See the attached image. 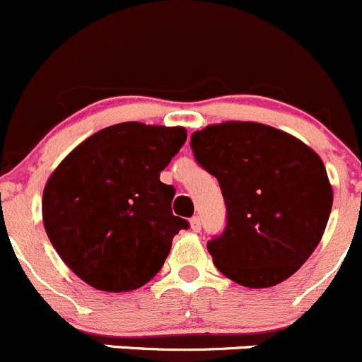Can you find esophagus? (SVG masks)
I'll return each instance as SVG.
<instances>
[{
  "mask_svg": "<svg viewBox=\"0 0 362 362\" xmlns=\"http://www.w3.org/2000/svg\"><path fill=\"white\" fill-rule=\"evenodd\" d=\"M189 227H192L193 232H200V218L193 216L192 220H189Z\"/></svg>",
  "mask_w": 362,
  "mask_h": 362,
  "instance_id": "34e87169",
  "label": "esophagus"
}]
</instances>
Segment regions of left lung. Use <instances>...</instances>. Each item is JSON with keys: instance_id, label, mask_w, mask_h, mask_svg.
<instances>
[{"instance_id": "8db88e82", "label": "left lung", "mask_w": 362, "mask_h": 362, "mask_svg": "<svg viewBox=\"0 0 362 362\" xmlns=\"http://www.w3.org/2000/svg\"><path fill=\"white\" fill-rule=\"evenodd\" d=\"M192 149L220 182L227 227L207 243L216 269L248 288L291 278L320 243L332 186L320 156L294 135L255 121L192 134Z\"/></svg>"}]
</instances>
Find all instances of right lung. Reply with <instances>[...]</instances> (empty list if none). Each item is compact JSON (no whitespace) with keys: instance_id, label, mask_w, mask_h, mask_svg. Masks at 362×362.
Masks as SVG:
<instances>
[{"instance_id":"right-lung-1","label":"right lung","mask_w":362,"mask_h":362,"mask_svg":"<svg viewBox=\"0 0 362 362\" xmlns=\"http://www.w3.org/2000/svg\"><path fill=\"white\" fill-rule=\"evenodd\" d=\"M186 141L182 127L127 121L96 132L49 176L42 220L63 262L103 292H130L156 276L188 221L160 173Z\"/></svg>"}]
</instances>
